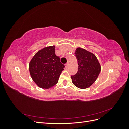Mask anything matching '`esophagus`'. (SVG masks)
I'll return each mask as SVG.
<instances>
[{
	"instance_id": "1",
	"label": "esophagus",
	"mask_w": 129,
	"mask_h": 129,
	"mask_svg": "<svg viewBox=\"0 0 129 129\" xmlns=\"http://www.w3.org/2000/svg\"><path fill=\"white\" fill-rule=\"evenodd\" d=\"M68 63L65 64V67H66V68H67L68 67Z\"/></svg>"
}]
</instances>
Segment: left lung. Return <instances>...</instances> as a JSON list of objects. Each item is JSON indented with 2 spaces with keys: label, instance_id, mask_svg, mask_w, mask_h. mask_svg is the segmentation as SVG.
<instances>
[{
  "label": "left lung",
  "instance_id": "left-lung-1",
  "mask_svg": "<svg viewBox=\"0 0 129 129\" xmlns=\"http://www.w3.org/2000/svg\"><path fill=\"white\" fill-rule=\"evenodd\" d=\"M75 55L79 68L77 73L71 77L72 82L79 88H88L98 77L101 69L100 63L95 54L81 47L76 48Z\"/></svg>",
  "mask_w": 129,
  "mask_h": 129
}]
</instances>
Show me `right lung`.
Wrapping results in <instances>:
<instances>
[{
  "label": "right lung",
  "mask_w": 129,
  "mask_h": 129,
  "mask_svg": "<svg viewBox=\"0 0 129 129\" xmlns=\"http://www.w3.org/2000/svg\"><path fill=\"white\" fill-rule=\"evenodd\" d=\"M55 47L42 48L35 54L29 63L31 77L38 87L49 89L58 82L64 66L55 55Z\"/></svg>",
  "instance_id": "right-lung-1"
}]
</instances>
